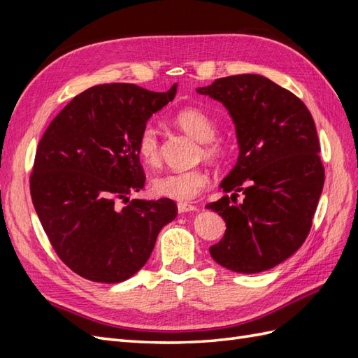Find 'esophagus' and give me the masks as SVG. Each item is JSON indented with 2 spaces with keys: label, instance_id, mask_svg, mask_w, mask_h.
Here are the masks:
<instances>
[{
  "label": "esophagus",
  "instance_id": "esophagus-1",
  "mask_svg": "<svg viewBox=\"0 0 358 358\" xmlns=\"http://www.w3.org/2000/svg\"><path fill=\"white\" fill-rule=\"evenodd\" d=\"M197 206L194 204H188V203H179L178 204V212L179 213H185V212H196Z\"/></svg>",
  "mask_w": 358,
  "mask_h": 358
}]
</instances>
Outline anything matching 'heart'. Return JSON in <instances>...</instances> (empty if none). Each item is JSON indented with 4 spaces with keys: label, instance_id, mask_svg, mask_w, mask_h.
Here are the masks:
<instances>
[{
    "label": "heart",
    "instance_id": "heart-1",
    "mask_svg": "<svg viewBox=\"0 0 358 358\" xmlns=\"http://www.w3.org/2000/svg\"><path fill=\"white\" fill-rule=\"evenodd\" d=\"M176 124L199 142L204 143L203 152L209 159H218L224 155V146L215 142L216 125L209 115L200 109H182L175 116ZM137 154L146 166H158L161 158V146L158 129L152 124L143 125L137 137ZM209 185V175L201 169L187 171H167L158 175L150 182V191L161 199L188 203L200 196V192Z\"/></svg>",
    "mask_w": 358,
    "mask_h": 358
}]
</instances>
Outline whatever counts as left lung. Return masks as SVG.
<instances>
[{
    "label": "left lung",
    "mask_w": 358,
    "mask_h": 358,
    "mask_svg": "<svg viewBox=\"0 0 358 358\" xmlns=\"http://www.w3.org/2000/svg\"><path fill=\"white\" fill-rule=\"evenodd\" d=\"M197 92L224 104L239 143L220 185L231 196L206 206L227 224L210 255L237 273L264 272L294 254L312 227L324 187L315 122L294 94L259 74L216 79Z\"/></svg>",
    "instance_id": "obj_1"
}]
</instances>
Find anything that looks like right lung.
Returning a JSON list of instances; mask_svg holds the SVG:
<instances>
[{
	"instance_id": "obj_1",
	"label": "right lung",
	"mask_w": 358,
	"mask_h": 358,
	"mask_svg": "<svg viewBox=\"0 0 358 358\" xmlns=\"http://www.w3.org/2000/svg\"><path fill=\"white\" fill-rule=\"evenodd\" d=\"M176 86L152 92L131 83L96 85L76 95L43 134L31 199L58 257L94 282L136 275L158 233L178 215L170 199L131 200L145 187L137 137L175 99Z\"/></svg>"
}]
</instances>
